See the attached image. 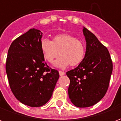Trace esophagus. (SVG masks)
Wrapping results in <instances>:
<instances>
[{
	"label": "esophagus",
	"mask_w": 121,
	"mask_h": 121,
	"mask_svg": "<svg viewBox=\"0 0 121 121\" xmlns=\"http://www.w3.org/2000/svg\"><path fill=\"white\" fill-rule=\"evenodd\" d=\"M59 74H60V76H62L65 74V72H63V71H59Z\"/></svg>",
	"instance_id": "esophagus-1"
}]
</instances>
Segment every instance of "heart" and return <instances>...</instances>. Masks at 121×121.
<instances>
[{"label": "heart", "instance_id": "obj_1", "mask_svg": "<svg viewBox=\"0 0 121 121\" xmlns=\"http://www.w3.org/2000/svg\"><path fill=\"white\" fill-rule=\"evenodd\" d=\"M40 48L43 58L49 63H52L58 55L60 57L54 63L58 68H65L71 65L74 67L84 60L86 47L81 41L69 34L54 35L52 41L43 39L40 42Z\"/></svg>", "mask_w": 121, "mask_h": 121}]
</instances>
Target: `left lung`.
Returning <instances> with one entry per match:
<instances>
[{"label":"left lung","instance_id":"obj_1","mask_svg":"<svg viewBox=\"0 0 121 121\" xmlns=\"http://www.w3.org/2000/svg\"><path fill=\"white\" fill-rule=\"evenodd\" d=\"M83 34L86 41L85 57L77 67L66 73L70 79L69 99L78 108L92 106L104 97L113 71L107 48L85 27Z\"/></svg>","mask_w":121,"mask_h":121}]
</instances>
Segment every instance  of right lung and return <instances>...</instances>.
Here are the masks:
<instances>
[{"label":"right lung","mask_w":121,"mask_h":121,"mask_svg":"<svg viewBox=\"0 0 121 121\" xmlns=\"http://www.w3.org/2000/svg\"><path fill=\"white\" fill-rule=\"evenodd\" d=\"M43 33L31 28L15 39L9 47L6 71L9 87L15 98L30 107L45 105L59 78L57 70L45 62L40 48Z\"/></svg>","instance_id":"obj_1"}]
</instances>
